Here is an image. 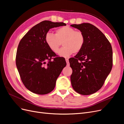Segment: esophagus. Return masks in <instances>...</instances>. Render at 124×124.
<instances>
[{
    "label": "esophagus",
    "instance_id": "obj_1",
    "mask_svg": "<svg viewBox=\"0 0 124 124\" xmlns=\"http://www.w3.org/2000/svg\"><path fill=\"white\" fill-rule=\"evenodd\" d=\"M66 62H67V65L69 66L70 65V63H69V59H66Z\"/></svg>",
    "mask_w": 124,
    "mask_h": 124
}]
</instances>
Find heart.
Here are the masks:
<instances>
[{
  "label": "heart",
  "instance_id": "heart-1",
  "mask_svg": "<svg viewBox=\"0 0 124 124\" xmlns=\"http://www.w3.org/2000/svg\"><path fill=\"white\" fill-rule=\"evenodd\" d=\"M85 41L83 32L69 26L59 27L56 30L55 34L48 32L45 36L47 46L55 53H58L62 43L64 46L59 51L58 54L63 57H69L73 53H79L83 48Z\"/></svg>",
  "mask_w": 124,
  "mask_h": 124
}]
</instances>
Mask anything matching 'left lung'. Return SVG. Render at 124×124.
Instances as JSON below:
<instances>
[{"instance_id": "left-lung-1", "label": "left lung", "mask_w": 124, "mask_h": 124, "mask_svg": "<svg viewBox=\"0 0 124 124\" xmlns=\"http://www.w3.org/2000/svg\"><path fill=\"white\" fill-rule=\"evenodd\" d=\"M71 26L82 31L85 36L83 49L69 59L72 69L70 78L74 90L89 95L102 87L113 66V52L109 41L96 26L89 23Z\"/></svg>"}]
</instances>
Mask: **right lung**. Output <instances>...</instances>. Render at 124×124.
I'll return each mask as SVG.
<instances>
[{
	"label": "right lung",
	"instance_id": "obj_1",
	"mask_svg": "<svg viewBox=\"0 0 124 124\" xmlns=\"http://www.w3.org/2000/svg\"><path fill=\"white\" fill-rule=\"evenodd\" d=\"M66 25L62 22L42 21L30 29L18 44L16 65L22 82L31 92L45 95L54 89L67 63L64 58L48 48L45 36L50 29Z\"/></svg>",
	"mask_w": 124,
	"mask_h": 124
}]
</instances>
